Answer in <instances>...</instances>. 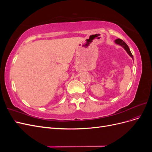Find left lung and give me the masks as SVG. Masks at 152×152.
<instances>
[{
  "mask_svg": "<svg viewBox=\"0 0 152 152\" xmlns=\"http://www.w3.org/2000/svg\"><path fill=\"white\" fill-rule=\"evenodd\" d=\"M115 42L117 44L120 45H121L122 47H123L124 49L126 50V52L128 53V54L129 55V56L133 59V56H132V54L131 52V50H130L129 48L128 45L126 44V43L125 42H124V41H123L121 39H117L115 40Z\"/></svg>",
  "mask_w": 152,
  "mask_h": 152,
  "instance_id": "obj_1",
  "label": "left lung"
}]
</instances>
